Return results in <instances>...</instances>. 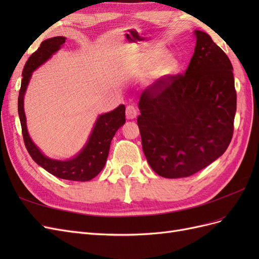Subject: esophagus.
Wrapping results in <instances>:
<instances>
[{
  "label": "esophagus",
  "instance_id": "34e87169",
  "mask_svg": "<svg viewBox=\"0 0 259 259\" xmlns=\"http://www.w3.org/2000/svg\"><path fill=\"white\" fill-rule=\"evenodd\" d=\"M137 115V108L134 105H130L126 107V117L128 120L135 119Z\"/></svg>",
  "mask_w": 259,
  "mask_h": 259
}]
</instances>
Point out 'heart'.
<instances>
[{"instance_id": "heart-1", "label": "heart", "mask_w": 259, "mask_h": 259, "mask_svg": "<svg viewBox=\"0 0 259 259\" xmlns=\"http://www.w3.org/2000/svg\"><path fill=\"white\" fill-rule=\"evenodd\" d=\"M161 57L162 53L156 54L146 64L147 69H151L154 65L156 66L152 72V77L155 81L162 80L164 77L169 76L175 71L178 66L177 60L173 55H165L163 58Z\"/></svg>"}]
</instances>
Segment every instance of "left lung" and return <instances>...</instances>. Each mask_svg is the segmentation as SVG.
Returning <instances> with one entry per match:
<instances>
[{
    "label": "left lung",
    "mask_w": 259,
    "mask_h": 259,
    "mask_svg": "<svg viewBox=\"0 0 259 259\" xmlns=\"http://www.w3.org/2000/svg\"><path fill=\"white\" fill-rule=\"evenodd\" d=\"M185 74L169 75L139 98L137 124L149 165L165 178L197 173L228 148L237 110L232 65L203 31Z\"/></svg>",
    "instance_id": "obj_1"
}]
</instances>
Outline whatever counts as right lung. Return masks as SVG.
<instances>
[{"instance_id":"1","label":"right lung","mask_w":259,"mask_h":259,"mask_svg":"<svg viewBox=\"0 0 259 259\" xmlns=\"http://www.w3.org/2000/svg\"><path fill=\"white\" fill-rule=\"evenodd\" d=\"M65 42V36L48 38L41 43L40 48L27 60L25 68L22 70V80L18 96V114L23 142H25L27 150L34 162L58 178L73 180V182H89L96 177L105 166L111 140L116 131L125 123V106L120 105L113 111L100 114L94 125L88 143L85 144L82 150L72 159L66 161L48 158L34 145L29 136L26 114L23 110V97H25V93L32 72L59 51L64 46Z\"/></svg>"}]
</instances>
